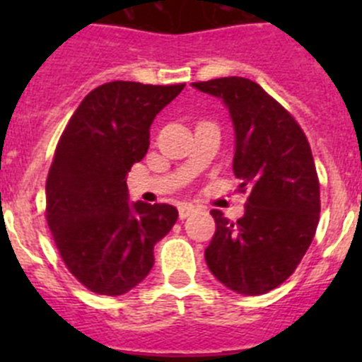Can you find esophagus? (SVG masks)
<instances>
[{"label": "esophagus", "mask_w": 362, "mask_h": 362, "mask_svg": "<svg viewBox=\"0 0 362 362\" xmlns=\"http://www.w3.org/2000/svg\"><path fill=\"white\" fill-rule=\"evenodd\" d=\"M196 206H194V204H188V203H181L179 204V217H181V219H187L188 216H190V214H194L196 212Z\"/></svg>", "instance_id": "1"}]
</instances>
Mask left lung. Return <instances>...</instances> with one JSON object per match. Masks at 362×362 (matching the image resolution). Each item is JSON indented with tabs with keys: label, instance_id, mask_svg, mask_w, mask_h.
<instances>
[{
	"label": "left lung",
	"instance_id": "obj_1",
	"mask_svg": "<svg viewBox=\"0 0 362 362\" xmlns=\"http://www.w3.org/2000/svg\"><path fill=\"white\" fill-rule=\"evenodd\" d=\"M192 86L228 108L233 174L250 190L235 223L210 212L216 233L204 259L228 290L261 296L292 276L315 235L321 199L312 150L296 119L257 83L232 76Z\"/></svg>",
	"mask_w": 362,
	"mask_h": 362
}]
</instances>
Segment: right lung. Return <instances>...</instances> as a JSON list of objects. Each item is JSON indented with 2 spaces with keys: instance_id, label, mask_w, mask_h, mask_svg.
I'll use <instances>...</instances> for the list:
<instances>
[{
  "instance_id": "add662e5",
  "label": "right lung",
  "mask_w": 362,
  "mask_h": 362,
  "mask_svg": "<svg viewBox=\"0 0 362 362\" xmlns=\"http://www.w3.org/2000/svg\"><path fill=\"white\" fill-rule=\"evenodd\" d=\"M185 85L112 81L86 95L57 143L47 223L66 268L90 292L123 296L153 267L177 221L172 204L130 203L127 175L145 158L150 124Z\"/></svg>"
}]
</instances>
